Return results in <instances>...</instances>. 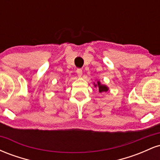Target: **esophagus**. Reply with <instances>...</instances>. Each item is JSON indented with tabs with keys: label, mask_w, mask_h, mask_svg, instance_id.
Returning a JSON list of instances; mask_svg holds the SVG:
<instances>
[{
	"label": "esophagus",
	"mask_w": 160,
	"mask_h": 160,
	"mask_svg": "<svg viewBox=\"0 0 160 160\" xmlns=\"http://www.w3.org/2000/svg\"><path fill=\"white\" fill-rule=\"evenodd\" d=\"M77 74H78V75L79 77H81L82 76V69L81 68H78L77 69Z\"/></svg>",
	"instance_id": "obj_1"
}]
</instances>
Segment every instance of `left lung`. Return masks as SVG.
<instances>
[{"instance_id": "obj_1", "label": "left lung", "mask_w": 160, "mask_h": 160, "mask_svg": "<svg viewBox=\"0 0 160 160\" xmlns=\"http://www.w3.org/2000/svg\"><path fill=\"white\" fill-rule=\"evenodd\" d=\"M95 86H98L99 92H107L108 90V88L107 87V86L102 85V84L100 83V82H99V81L98 82V83L95 84Z\"/></svg>"}]
</instances>
